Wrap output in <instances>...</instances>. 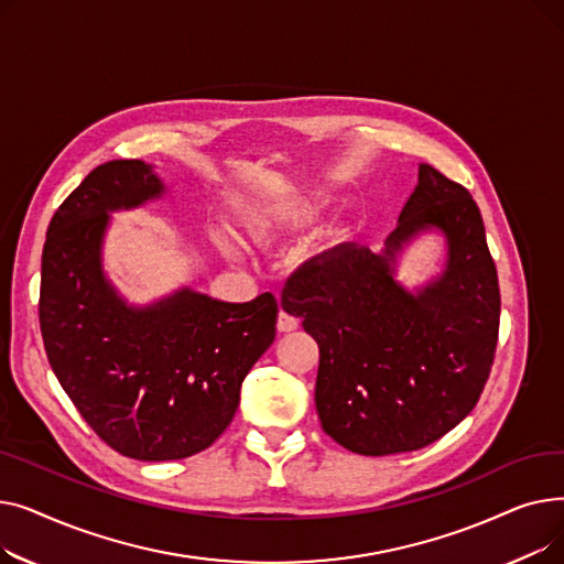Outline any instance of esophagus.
Here are the masks:
<instances>
[{"mask_svg":"<svg viewBox=\"0 0 564 564\" xmlns=\"http://www.w3.org/2000/svg\"><path fill=\"white\" fill-rule=\"evenodd\" d=\"M300 327V319L297 317H292L290 313H285V311H281L279 313V319H276V329L281 332V334H290V332H294Z\"/></svg>","mask_w":564,"mask_h":564,"instance_id":"obj_1","label":"esophagus"}]
</instances>
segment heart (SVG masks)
<instances>
[{"instance_id": "heart-1", "label": "heart", "mask_w": 564, "mask_h": 564, "mask_svg": "<svg viewBox=\"0 0 564 564\" xmlns=\"http://www.w3.org/2000/svg\"><path fill=\"white\" fill-rule=\"evenodd\" d=\"M317 213H319V205H315V203H304L297 207V210H290L288 215L274 213V210H260V207H249V210L245 213V228H247V235L251 242L264 245L276 235L281 224L304 226V224H311L317 217ZM215 242L228 256L240 253V247H237V242L226 232H215Z\"/></svg>"}]
</instances>
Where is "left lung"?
Wrapping results in <instances>:
<instances>
[{
	"mask_svg": "<svg viewBox=\"0 0 564 564\" xmlns=\"http://www.w3.org/2000/svg\"><path fill=\"white\" fill-rule=\"evenodd\" d=\"M430 227L447 235L449 262L413 295L392 264ZM281 306L317 340L324 432L368 457L430 446L478 404L498 343V274L476 200L421 164L387 249L340 245L308 260L288 279Z\"/></svg>",
	"mask_w": 564,
	"mask_h": 564,
	"instance_id": "obj_1",
	"label": "left lung"
}]
</instances>
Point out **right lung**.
Instances as JSON below:
<instances>
[{
  "label": "right lung",
  "mask_w": 564,
  "mask_h": 564,
  "mask_svg": "<svg viewBox=\"0 0 564 564\" xmlns=\"http://www.w3.org/2000/svg\"><path fill=\"white\" fill-rule=\"evenodd\" d=\"M162 192L141 160L100 164L58 205L41 264V334L58 383L109 448L141 462L213 446L279 315L272 292L228 304L185 288L145 308L118 297L100 256L109 213Z\"/></svg>",
  "instance_id": "obj_1"
}]
</instances>
